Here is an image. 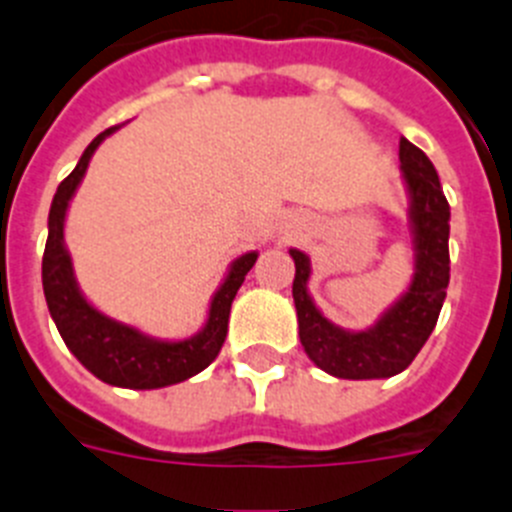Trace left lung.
Listing matches in <instances>:
<instances>
[{
	"mask_svg": "<svg viewBox=\"0 0 512 512\" xmlns=\"http://www.w3.org/2000/svg\"><path fill=\"white\" fill-rule=\"evenodd\" d=\"M400 174L408 192V223L413 235V277L400 297L369 328H341L312 300L310 256L289 248L295 259L297 325L305 354L318 369L338 379H387L405 372L436 328L449 287L451 210L438 174L420 148L400 140Z\"/></svg>",
	"mask_w": 512,
	"mask_h": 512,
	"instance_id": "obj_1",
	"label": "left lung"
}]
</instances>
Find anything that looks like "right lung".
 Instances as JSON below:
<instances>
[{"mask_svg":"<svg viewBox=\"0 0 512 512\" xmlns=\"http://www.w3.org/2000/svg\"><path fill=\"white\" fill-rule=\"evenodd\" d=\"M115 130H104L89 143L76 169L58 184L53 194L51 212H48V241L43 253V295L63 343L84 369L112 387L158 390L200 374L215 361L228 333L230 305L251 266L259 259V251H246L230 261L223 282L215 289L207 307L205 323L187 338H156L94 307L76 282L74 259L66 246V215L94 151Z\"/></svg>","mask_w":512,"mask_h":512,"instance_id":"add662e5","label":"right lung"}]
</instances>
